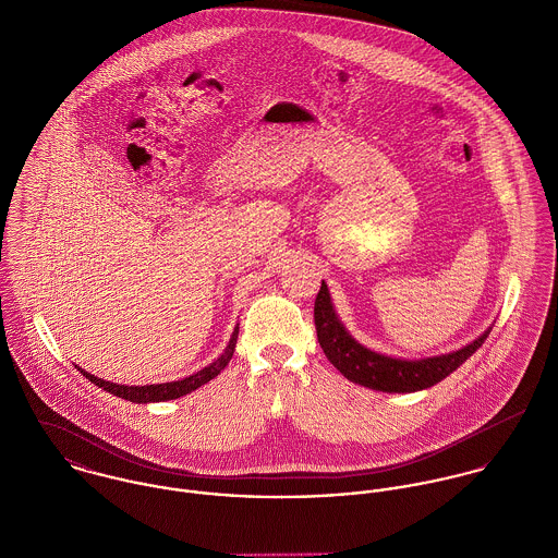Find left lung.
<instances>
[{"instance_id": "left-lung-1", "label": "left lung", "mask_w": 558, "mask_h": 558, "mask_svg": "<svg viewBox=\"0 0 558 558\" xmlns=\"http://www.w3.org/2000/svg\"><path fill=\"white\" fill-rule=\"evenodd\" d=\"M314 319L318 330V341L326 354V359L350 380L361 387L383 391V393H414L434 387L436 383L445 380L449 374H453L466 359H471L483 341L487 339V328L475 341L469 345L418 361L408 359H393L380 352H374L365 345H361L339 322L326 283L322 281L316 307H314Z\"/></svg>"}]
</instances>
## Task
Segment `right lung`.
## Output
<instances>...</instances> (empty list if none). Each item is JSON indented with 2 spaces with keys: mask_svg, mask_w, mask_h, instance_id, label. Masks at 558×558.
I'll return each mask as SVG.
<instances>
[{
  "mask_svg": "<svg viewBox=\"0 0 558 558\" xmlns=\"http://www.w3.org/2000/svg\"><path fill=\"white\" fill-rule=\"evenodd\" d=\"M236 339H239V326L234 328V332H232V337H230L228 348L223 350V354H221L215 363H210L208 367L199 369L197 374H193V376H189V378H182V380H175V383L146 385V387H126V385H116V383L100 380V378H96V376H92V374L83 372L81 367H77V369H80L81 374H83L89 383H94L98 389H102V391H107V393H111V396H116V398L129 399V401H135V403L169 401V399L182 398V396H186V393H191V391L199 389L202 385L210 383L213 378H217V376L226 369V365L230 363V359L234 356Z\"/></svg>",
  "mask_w": 558,
  "mask_h": 558,
  "instance_id": "add662e5",
  "label": "right lung"
}]
</instances>
